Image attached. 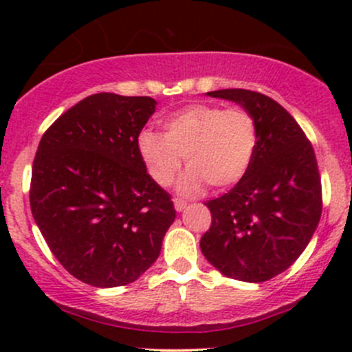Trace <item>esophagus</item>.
<instances>
[{"mask_svg": "<svg viewBox=\"0 0 352 352\" xmlns=\"http://www.w3.org/2000/svg\"><path fill=\"white\" fill-rule=\"evenodd\" d=\"M173 206H175L177 211H182V209H186L187 202H186V201H182V199L175 197V199H173Z\"/></svg>", "mask_w": 352, "mask_h": 352, "instance_id": "obj_1", "label": "esophagus"}]
</instances>
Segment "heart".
I'll return each mask as SVG.
<instances>
[{
	"label": "heart",
	"mask_w": 352,
	"mask_h": 352,
	"mask_svg": "<svg viewBox=\"0 0 352 352\" xmlns=\"http://www.w3.org/2000/svg\"><path fill=\"white\" fill-rule=\"evenodd\" d=\"M163 131L144 129L138 138V150L160 187L175 180L186 158L189 170L179 186L186 196H196L206 184L212 189L239 184L257 150V124L243 107L187 105L165 117Z\"/></svg>",
	"instance_id": "1"
}]
</instances>
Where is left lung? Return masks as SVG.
<instances>
[{"mask_svg":"<svg viewBox=\"0 0 352 352\" xmlns=\"http://www.w3.org/2000/svg\"><path fill=\"white\" fill-rule=\"evenodd\" d=\"M208 95L247 109L257 124L258 141L243 179L206 202L212 219L201 250L228 278L269 281L300 257L320 221L315 151L293 116L267 95L242 88Z\"/></svg>","mask_w":352,"mask_h":352,"instance_id":"1","label":"left lung"}]
</instances>
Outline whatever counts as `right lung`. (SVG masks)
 I'll use <instances>...</instances> for the list:
<instances>
[{"mask_svg":"<svg viewBox=\"0 0 352 352\" xmlns=\"http://www.w3.org/2000/svg\"><path fill=\"white\" fill-rule=\"evenodd\" d=\"M155 105L151 97L90 95L38 143L32 214L59 264L90 286L136 281L158 258L175 219L170 194L155 184L138 150Z\"/></svg>","mask_w":352,"mask_h":352,"instance_id":"obj_1","label":"right lung"}]
</instances>
